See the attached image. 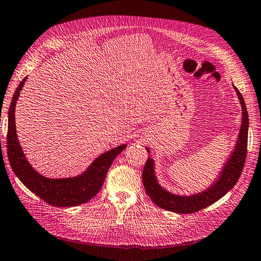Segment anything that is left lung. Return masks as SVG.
Returning <instances> with one entry per match:
<instances>
[{
  "mask_svg": "<svg viewBox=\"0 0 261 261\" xmlns=\"http://www.w3.org/2000/svg\"><path fill=\"white\" fill-rule=\"evenodd\" d=\"M236 90L238 99L242 105L243 119L240 125L239 136L237 139V144L233 149L228 161L226 162L223 171L218 175V178L214 182L211 188L202 193H198L191 196H179L172 194L165 191L162 186H160L154 173V161L150 156L146 160V163L142 172V182L146 194L159 207L163 210L179 213V214H192L198 212L205 207L215 203L216 200L222 198L227 192L230 191L242 174L246 156H247V142H248V112H247L246 105L242 93L233 86ZM146 151L150 153L149 149Z\"/></svg>",
  "mask_w": 261,
  "mask_h": 261,
  "instance_id": "left-lung-1",
  "label": "left lung"
}]
</instances>
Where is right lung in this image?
Listing matches in <instances>:
<instances>
[{
	"label": "right lung",
	"instance_id": "obj_1",
	"mask_svg": "<svg viewBox=\"0 0 261 261\" xmlns=\"http://www.w3.org/2000/svg\"><path fill=\"white\" fill-rule=\"evenodd\" d=\"M25 82L26 77L16 88L9 109L6 144L11 168L26 188L49 205L70 207L85 204L101 189L113 160L126 148V144L116 146L99 155L82 175L69 178H48L41 175L26 160L16 136L15 106Z\"/></svg>",
	"mask_w": 261,
	"mask_h": 261
}]
</instances>
